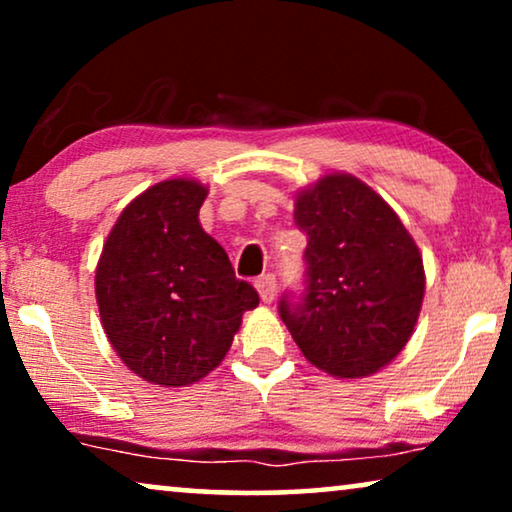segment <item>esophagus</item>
I'll return each instance as SVG.
<instances>
[{"instance_id": "esophagus-1", "label": "esophagus", "mask_w": 512, "mask_h": 512, "mask_svg": "<svg viewBox=\"0 0 512 512\" xmlns=\"http://www.w3.org/2000/svg\"><path fill=\"white\" fill-rule=\"evenodd\" d=\"M256 289L258 296H261L263 303H272L277 293V277L275 275H263L256 279Z\"/></svg>"}]
</instances>
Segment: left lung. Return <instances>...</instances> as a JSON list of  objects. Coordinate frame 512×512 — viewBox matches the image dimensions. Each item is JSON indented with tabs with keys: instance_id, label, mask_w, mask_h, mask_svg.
Returning a JSON list of instances; mask_svg holds the SVG:
<instances>
[{
	"instance_id": "1",
	"label": "left lung",
	"mask_w": 512,
	"mask_h": 512,
	"mask_svg": "<svg viewBox=\"0 0 512 512\" xmlns=\"http://www.w3.org/2000/svg\"><path fill=\"white\" fill-rule=\"evenodd\" d=\"M307 235L305 291L279 317L305 359L333 377H366L408 345L424 300V265L394 209L352 174L333 172L296 198Z\"/></svg>"
}]
</instances>
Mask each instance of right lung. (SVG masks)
Masks as SVG:
<instances>
[{
	"label": "right lung",
	"instance_id": "obj_1",
	"mask_svg": "<svg viewBox=\"0 0 512 512\" xmlns=\"http://www.w3.org/2000/svg\"><path fill=\"white\" fill-rule=\"evenodd\" d=\"M207 188L167 179L123 209L102 247L95 296L104 333L132 373L186 387L228 354L258 305L228 254L200 226Z\"/></svg>",
	"mask_w": 512,
	"mask_h": 512
}]
</instances>
